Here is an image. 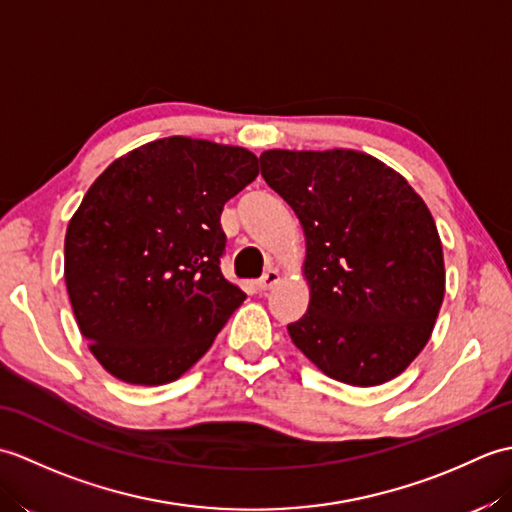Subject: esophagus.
I'll list each match as a JSON object with an SVG mask.
<instances>
[{
	"label": "esophagus",
	"mask_w": 512,
	"mask_h": 512,
	"mask_svg": "<svg viewBox=\"0 0 512 512\" xmlns=\"http://www.w3.org/2000/svg\"><path fill=\"white\" fill-rule=\"evenodd\" d=\"M279 281V273L277 270H268V273L259 279V281H255V288L259 290V292H266V290H270L273 288L275 284Z\"/></svg>",
	"instance_id": "obj_1"
}]
</instances>
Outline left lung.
I'll list each match as a JSON object with an SVG mask.
<instances>
[{"mask_svg":"<svg viewBox=\"0 0 512 512\" xmlns=\"http://www.w3.org/2000/svg\"><path fill=\"white\" fill-rule=\"evenodd\" d=\"M266 184L306 235L308 312L292 343L325 376L374 387L405 372L444 299L442 242L411 184L363 151L270 149Z\"/></svg>","mask_w":512,"mask_h":512,"instance_id":"1","label":"left lung"}]
</instances>
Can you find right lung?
Masks as SVG:
<instances>
[{"mask_svg": "<svg viewBox=\"0 0 512 512\" xmlns=\"http://www.w3.org/2000/svg\"><path fill=\"white\" fill-rule=\"evenodd\" d=\"M257 173L244 147L169 136L114 160L83 195L63 275L79 330L112 376L171 383L242 306L220 270V215Z\"/></svg>", "mask_w": 512, "mask_h": 512, "instance_id": "right-lung-1", "label": "right lung"}]
</instances>
